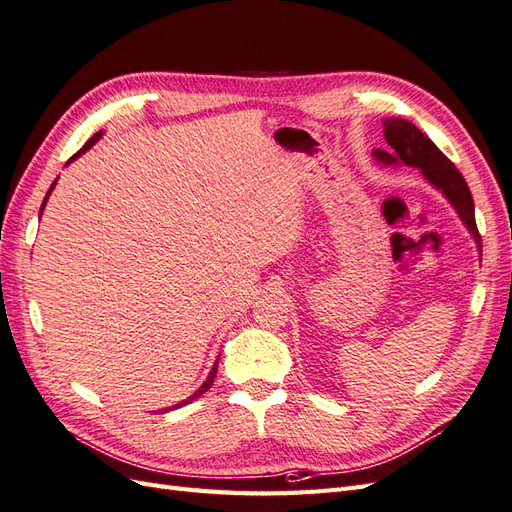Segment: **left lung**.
Wrapping results in <instances>:
<instances>
[{
	"instance_id": "left-lung-1",
	"label": "left lung",
	"mask_w": 512,
	"mask_h": 512,
	"mask_svg": "<svg viewBox=\"0 0 512 512\" xmlns=\"http://www.w3.org/2000/svg\"><path fill=\"white\" fill-rule=\"evenodd\" d=\"M384 138L389 143V151L376 149L374 156L384 164L404 162L408 166L421 168V173L436 185L444 196L451 200L463 220L474 235L480 247V232L474 218V200L466 179L457 170V166L448 160L444 153L433 145L429 138L418 130L412 121L406 119H386L384 121Z\"/></svg>"
}]
</instances>
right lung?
Instances as JSON below:
<instances>
[{
  "label": "right lung",
  "instance_id": "obj_1",
  "mask_svg": "<svg viewBox=\"0 0 512 512\" xmlns=\"http://www.w3.org/2000/svg\"><path fill=\"white\" fill-rule=\"evenodd\" d=\"M100 134H102V132H98V134H94V136H91V138H89V141L85 143V147H83V149H81L79 153H74V156H72V160H74L76 156H81V153H83V151H87V149H89L91 145H94V143L98 141V138H100ZM72 160H70V162H72ZM53 188H55V181H53V185H51V188H49V192H46V196H44V203H46V198H49V194H51V190H53ZM44 203H42V207H40V215H42ZM215 374H218V361H215V365H213V369H211V374H209V378L205 380V384H203V386H200V389H198V391H196V393H194V395H192L190 399H185V401H183V404H177V406H173V408H181V406H185V404H190V401L198 399V397H200V395H203V393H207V391L211 389V384H213V378H215Z\"/></svg>",
  "mask_w": 512,
  "mask_h": 512
}]
</instances>
